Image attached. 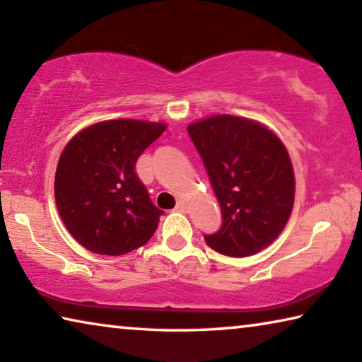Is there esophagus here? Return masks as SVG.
I'll return each mask as SVG.
<instances>
[{
    "instance_id": "34e87169",
    "label": "esophagus",
    "mask_w": 362,
    "mask_h": 362,
    "mask_svg": "<svg viewBox=\"0 0 362 362\" xmlns=\"http://www.w3.org/2000/svg\"><path fill=\"white\" fill-rule=\"evenodd\" d=\"M175 211H180V213H185V211H187V203H185V202H177V206H175Z\"/></svg>"
}]
</instances>
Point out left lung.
<instances>
[{
  "label": "left lung",
  "mask_w": 362,
  "mask_h": 362,
  "mask_svg": "<svg viewBox=\"0 0 362 362\" xmlns=\"http://www.w3.org/2000/svg\"><path fill=\"white\" fill-rule=\"evenodd\" d=\"M221 208L223 225L205 241L213 251L247 257L276 241L293 208L288 152L256 121L216 115L188 126Z\"/></svg>",
  "instance_id": "8db88e82"
}]
</instances>
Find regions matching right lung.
<instances>
[{
  "instance_id": "1",
  "label": "right lung",
  "mask_w": 362,
  "mask_h": 362,
  "mask_svg": "<svg viewBox=\"0 0 362 362\" xmlns=\"http://www.w3.org/2000/svg\"><path fill=\"white\" fill-rule=\"evenodd\" d=\"M164 123L111 119L75 134L60 154L55 203L69 233L103 256H121L149 241L164 211L136 174L139 156Z\"/></svg>"
}]
</instances>
